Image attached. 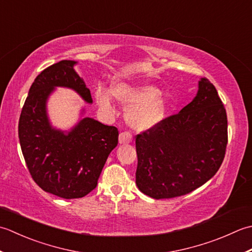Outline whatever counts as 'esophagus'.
<instances>
[{
  "mask_svg": "<svg viewBox=\"0 0 252 252\" xmlns=\"http://www.w3.org/2000/svg\"><path fill=\"white\" fill-rule=\"evenodd\" d=\"M132 141V135L129 131H123L120 135V143H130Z\"/></svg>",
  "mask_w": 252,
  "mask_h": 252,
  "instance_id": "esophagus-1",
  "label": "esophagus"
}]
</instances>
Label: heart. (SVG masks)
<instances>
[{"label":"heart","instance_id":"obj_1","mask_svg":"<svg viewBox=\"0 0 252 252\" xmlns=\"http://www.w3.org/2000/svg\"><path fill=\"white\" fill-rule=\"evenodd\" d=\"M111 94L120 103L129 106L126 112V121L133 129H150L165 116L167 100L160 95V90L155 86L116 83L112 86ZM111 94L101 87L94 91L97 105L105 112H112L114 109Z\"/></svg>","mask_w":252,"mask_h":252}]
</instances>
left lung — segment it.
I'll return each mask as SVG.
<instances>
[{"instance_id": "obj_1", "label": "left lung", "mask_w": 252, "mask_h": 252, "mask_svg": "<svg viewBox=\"0 0 252 252\" xmlns=\"http://www.w3.org/2000/svg\"><path fill=\"white\" fill-rule=\"evenodd\" d=\"M227 115L208 78L182 111L136 136V184L155 199L181 197L212 178L227 146Z\"/></svg>"}]
</instances>
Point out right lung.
Listing matches in <instances>:
<instances>
[{"mask_svg":"<svg viewBox=\"0 0 252 252\" xmlns=\"http://www.w3.org/2000/svg\"><path fill=\"white\" fill-rule=\"evenodd\" d=\"M74 61L41 71L29 89L18 123L26 165L34 183L64 199L83 198L97 185L106 158L119 143V130L94 119L81 120L68 133L50 125L45 103L54 87H67L92 103L90 90L76 74Z\"/></svg>","mask_w":252,"mask_h":252,"instance_id":"obj_1","label":"right lung"}]
</instances>
